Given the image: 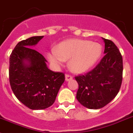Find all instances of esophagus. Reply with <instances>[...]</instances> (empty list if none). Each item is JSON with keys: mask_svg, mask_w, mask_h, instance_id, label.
Segmentation results:
<instances>
[{"mask_svg": "<svg viewBox=\"0 0 133 133\" xmlns=\"http://www.w3.org/2000/svg\"><path fill=\"white\" fill-rule=\"evenodd\" d=\"M65 81H69L71 80V79H73V77L71 76V75H69V74H65Z\"/></svg>", "mask_w": 133, "mask_h": 133, "instance_id": "1", "label": "esophagus"}]
</instances>
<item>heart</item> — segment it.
I'll list each match as a JSON object with an SVG mask.
<instances>
[{
    "label": "heart",
    "mask_w": 133,
    "mask_h": 133,
    "mask_svg": "<svg viewBox=\"0 0 133 133\" xmlns=\"http://www.w3.org/2000/svg\"><path fill=\"white\" fill-rule=\"evenodd\" d=\"M102 53L100 44L87 40L71 39L59 43L57 49L47 54L48 60L54 65H62L70 59L69 67L75 73H83L96 64Z\"/></svg>",
    "instance_id": "obj_1"
}]
</instances>
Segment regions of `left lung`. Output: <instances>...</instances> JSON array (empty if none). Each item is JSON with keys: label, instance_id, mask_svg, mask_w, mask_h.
Segmentation results:
<instances>
[{"label": "left lung", "instance_id": "obj_1", "mask_svg": "<svg viewBox=\"0 0 133 133\" xmlns=\"http://www.w3.org/2000/svg\"><path fill=\"white\" fill-rule=\"evenodd\" d=\"M105 56L92 70L75 77L79 84L76 98L89 109H100L107 105L119 91L123 79V58L117 46L102 38Z\"/></svg>", "mask_w": 133, "mask_h": 133}]
</instances>
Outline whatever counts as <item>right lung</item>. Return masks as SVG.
Wrapping results in <instances>:
<instances>
[{
	"label": "right lung",
	"instance_id": "right-lung-1",
	"mask_svg": "<svg viewBox=\"0 0 133 133\" xmlns=\"http://www.w3.org/2000/svg\"><path fill=\"white\" fill-rule=\"evenodd\" d=\"M43 37L35 36L19 42L10 56L12 91L31 110H44L52 106L65 80L64 74L50 70L44 57L32 48Z\"/></svg>",
	"mask_w": 133,
	"mask_h": 133
}]
</instances>
